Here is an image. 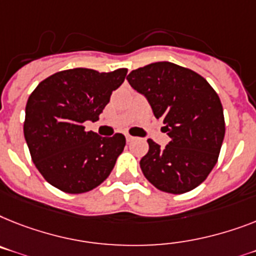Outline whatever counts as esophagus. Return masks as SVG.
<instances>
[{"label": "esophagus", "instance_id": "34e87169", "mask_svg": "<svg viewBox=\"0 0 256 256\" xmlns=\"http://www.w3.org/2000/svg\"><path fill=\"white\" fill-rule=\"evenodd\" d=\"M126 142H132L134 140V137L130 136V134H126Z\"/></svg>", "mask_w": 256, "mask_h": 256}]
</instances>
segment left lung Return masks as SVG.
Masks as SVG:
<instances>
[{
  "instance_id": "left-lung-1",
  "label": "left lung",
  "mask_w": 256,
  "mask_h": 256,
  "mask_svg": "<svg viewBox=\"0 0 256 256\" xmlns=\"http://www.w3.org/2000/svg\"><path fill=\"white\" fill-rule=\"evenodd\" d=\"M126 80L145 95L171 138L164 148L148 140L149 152L140 161L145 178L175 195L196 188L217 164L225 136L217 92L196 72L168 61L138 68Z\"/></svg>"
}]
</instances>
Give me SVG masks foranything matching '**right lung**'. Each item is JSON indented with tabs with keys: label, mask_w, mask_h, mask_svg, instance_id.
Masks as SVG:
<instances>
[{
	"label": "right lung",
	"mask_w": 256,
	"mask_h": 256,
	"mask_svg": "<svg viewBox=\"0 0 256 256\" xmlns=\"http://www.w3.org/2000/svg\"><path fill=\"white\" fill-rule=\"evenodd\" d=\"M126 72L68 69L46 78L31 92L23 133L32 162L50 184L68 194H84L112 171L126 137H100L86 132L84 123L99 119Z\"/></svg>",
	"instance_id": "add662e5"
}]
</instances>
